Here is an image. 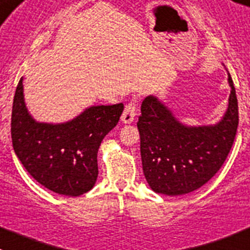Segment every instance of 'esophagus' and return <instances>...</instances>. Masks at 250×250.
<instances>
[{"label": "esophagus", "instance_id": "34e87169", "mask_svg": "<svg viewBox=\"0 0 250 250\" xmlns=\"http://www.w3.org/2000/svg\"><path fill=\"white\" fill-rule=\"evenodd\" d=\"M137 114V109L136 105L133 103H130V104L125 105V111H123L122 117H121V121H122L125 125H130V123L134 121V117Z\"/></svg>", "mask_w": 250, "mask_h": 250}]
</instances>
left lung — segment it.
I'll list each match as a JSON object with an SVG mask.
<instances>
[{"label":"left lung","instance_id":"8db88e82","mask_svg":"<svg viewBox=\"0 0 250 250\" xmlns=\"http://www.w3.org/2000/svg\"><path fill=\"white\" fill-rule=\"evenodd\" d=\"M228 105L213 125H187L157 96L142 102L137 127L143 173L150 189L164 195L194 192L220 169L238 128V101L230 75Z\"/></svg>","mask_w":250,"mask_h":250}]
</instances>
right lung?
<instances>
[{"instance_id":"1","label":"right lung","mask_w":250,"mask_h":250,"mask_svg":"<svg viewBox=\"0 0 250 250\" xmlns=\"http://www.w3.org/2000/svg\"><path fill=\"white\" fill-rule=\"evenodd\" d=\"M122 112V103L92 105L67 122H38L24 102L22 77L11 117L13 149L38 183L57 194L78 197L97 181L98 149Z\"/></svg>"}]
</instances>
